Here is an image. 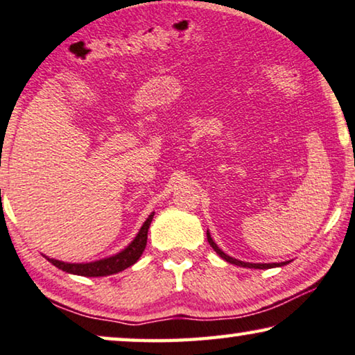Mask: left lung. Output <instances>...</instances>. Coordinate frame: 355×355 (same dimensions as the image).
<instances>
[{
  "label": "left lung",
  "mask_w": 355,
  "mask_h": 355,
  "mask_svg": "<svg viewBox=\"0 0 355 355\" xmlns=\"http://www.w3.org/2000/svg\"><path fill=\"white\" fill-rule=\"evenodd\" d=\"M206 236H208V243L211 244V248L216 250L217 252V255H219V257H222L223 260L225 261H228V263H232V265H238V266H243V268H255V270H268V268H276V266H284V265H287L288 261H281V263H249V261H241V260H238V259H233V257H230V255H227L225 252H223L222 249H219V246H217V244L214 243V239L211 238V234H209V230L206 232Z\"/></svg>",
  "instance_id": "1"
}]
</instances>
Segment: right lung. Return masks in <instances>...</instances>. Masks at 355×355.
Masks as SVG:
<instances>
[{
	"label": "right lung",
	"mask_w": 355,
	"mask_h": 355,
	"mask_svg": "<svg viewBox=\"0 0 355 355\" xmlns=\"http://www.w3.org/2000/svg\"><path fill=\"white\" fill-rule=\"evenodd\" d=\"M155 212H150V216L147 217L143 227L139 228L138 234L135 239L128 244L127 248L122 249L121 252L111 255V257L100 259L95 261H89V263H68V261L49 259L47 255L44 257L51 261L53 266H57L58 270L67 271L69 275H78V276H87V277H100V276H109L116 275L119 271H123L128 266L135 265L143 255L146 244H147V232H149L150 222L154 219Z\"/></svg>",
	"instance_id": "1"
}]
</instances>
